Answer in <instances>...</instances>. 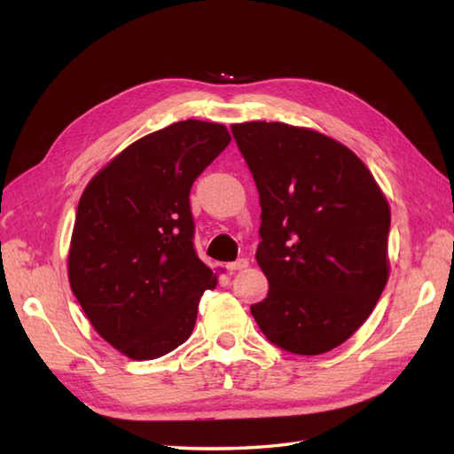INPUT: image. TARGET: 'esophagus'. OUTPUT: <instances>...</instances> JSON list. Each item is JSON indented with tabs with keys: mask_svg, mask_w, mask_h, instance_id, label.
I'll list each match as a JSON object with an SVG mask.
<instances>
[{
	"mask_svg": "<svg viewBox=\"0 0 454 454\" xmlns=\"http://www.w3.org/2000/svg\"><path fill=\"white\" fill-rule=\"evenodd\" d=\"M248 265H250V263H248V259L240 257V259H237V261H231V263H227V265H225V269H227L229 272H237V270L246 269Z\"/></svg>",
	"mask_w": 454,
	"mask_h": 454,
	"instance_id": "obj_1",
	"label": "esophagus"
}]
</instances>
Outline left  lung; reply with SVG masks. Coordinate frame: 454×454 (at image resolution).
Here are the masks:
<instances>
[{
  "mask_svg": "<svg viewBox=\"0 0 454 454\" xmlns=\"http://www.w3.org/2000/svg\"><path fill=\"white\" fill-rule=\"evenodd\" d=\"M259 191L255 259L267 297L250 307L292 354H324L373 312L388 280L390 206L348 147L284 122L231 127Z\"/></svg>",
  "mask_w": 454,
  "mask_h": 454,
  "instance_id": "left-lung-1",
  "label": "left lung"
}]
</instances>
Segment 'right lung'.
Wrapping results in <instances>:
<instances>
[{
    "label": "right lung",
    "instance_id": "obj_1",
    "mask_svg": "<svg viewBox=\"0 0 454 454\" xmlns=\"http://www.w3.org/2000/svg\"><path fill=\"white\" fill-rule=\"evenodd\" d=\"M229 142L223 125L174 122L129 145L81 195L72 292L96 332L132 360L184 345L204 290L217 284L195 252L189 193Z\"/></svg>",
    "mask_w": 454,
    "mask_h": 454
}]
</instances>
